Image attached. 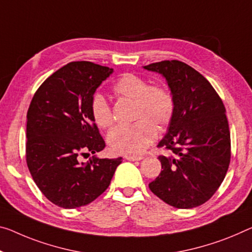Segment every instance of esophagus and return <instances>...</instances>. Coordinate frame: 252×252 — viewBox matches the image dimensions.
Wrapping results in <instances>:
<instances>
[{"label":"esophagus","mask_w":252,"mask_h":252,"mask_svg":"<svg viewBox=\"0 0 252 252\" xmlns=\"http://www.w3.org/2000/svg\"><path fill=\"white\" fill-rule=\"evenodd\" d=\"M125 158L127 161H141L143 157H137V156H126Z\"/></svg>","instance_id":"1"}]
</instances>
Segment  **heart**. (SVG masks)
Masks as SVG:
<instances>
[{
    "label": "heart",
    "mask_w": 252,
    "mask_h": 252,
    "mask_svg": "<svg viewBox=\"0 0 252 252\" xmlns=\"http://www.w3.org/2000/svg\"><path fill=\"white\" fill-rule=\"evenodd\" d=\"M115 94L124 99L135 101L131 126L117 127L107 136L111 151L119 154L137 156L144 152L157 138V127L163 129L169 125L175 113V99L163 86H150L144 77L126 73L114 86ZM91 115L99 128L108 129L114 125V115L102 94H96L91 101Z\"/></svg>",
    "instance_id": "1"
}]
</instances>
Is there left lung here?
<instances>
[{"label": "left lung", "instance_id": "1", "mask_svg": "<svg viewBox=\"0 0 252 252\" xmlns=\"http://www.w3.org/2000/svg\"><path fill=\"white\" fill-rule=\"evenodd\" d=\"M143 68L164 77L175 99V113L158 146L171 151L158 157L162 171L149 187L176 208L207 202L222 184L231 158L225 107L214 88L195 68L163 61Z\"/></svg>", "mask_w": 252, "mask_h": 252}]
</instances>
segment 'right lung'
<instances>
[{"mask_svg": "<svg viewBox=\"0 0 252 252\" xmlns=\"http://www.w3.org/2000/svg\"><path fill=\"white\" fill-rule=\"evenodd\" d=\"M114 68L72 62L38 89L27 114V164L40 191L53 204L76 208L90 204L109 187L122 158L94 156L104 141L91 115L96 89Z\"/></svg>", "mask_w": 252, "mask_h": 252, "instance_id": "1", "label": "right lung"}]
</instances>
